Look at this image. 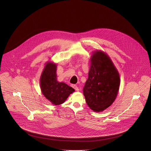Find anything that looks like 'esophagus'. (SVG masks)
Instances as JSON below:
<instances>
[{
	"instance_id": "34e87169",
	"label": "esophagus",
	"mask_w": 151,
	"mask_h": 151,
	"mask_svg": "<svg viewBox=\"0 0 151 151\" xmlns=\"http://www.w3.org/2000/svg\"><path fill=\"white\" fill-rule=\"evenodd\" d=\"M72 87L76 91H79V88L77 87L76 85H72Z\"/></svg>"
}]
</instances>
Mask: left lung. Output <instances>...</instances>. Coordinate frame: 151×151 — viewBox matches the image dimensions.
I'll return each mask as SVG.
<instances>
[{"label": "left lung", "mask_w": 151, "mask_h": 151, "mask_svg": "<svg viewBox=\"0 0 151 151\" xmlns=\"http://www.w3.org/2000/svg\"><path fill=\"white\" fill-rule=\"evenodd\" d=\"M90 64L83 93L90 108L100 112L116 99L120 85L119 74L111 58L101 50L93 52Z\"/></svg>", "instance_id": "left-lung-1"}]
</instances>
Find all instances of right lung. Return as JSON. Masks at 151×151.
<instances>
[{
	"label": "right lung",
	"instance_id": "1",
	"mask_svg": "<svg viewBox=\"0 0 151 151\" xmlns=\"http://www.w3.org/2000/svg\"><path fill=\"white\" fill-rule=\"evenodd\" d=\"M57 64L47 61L40 78L42 93L52 104L60 105L65 101L75 90L64 82H59L57 79Z\"/></svg>",
	"mask_w": 151,
	"mask_h": 151
}]
</instances>
